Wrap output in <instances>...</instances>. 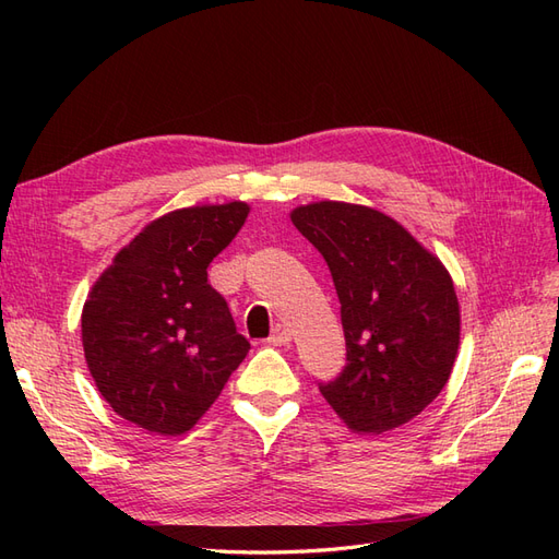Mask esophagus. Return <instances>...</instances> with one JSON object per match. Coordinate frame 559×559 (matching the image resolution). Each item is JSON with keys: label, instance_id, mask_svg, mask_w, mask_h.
Masks as SVG:
<instances>
[{"label": "esophagus", "instance_id": "esophagus-1", "mask_svg": "<svg viewBox=\"0 0 559 559\" xmlns=\"http://www.w3.org/2000/svg\"><path fill=\"white\" fill-rule=\"evenodd\" d=\"M292 341V333L286 331L282 324H277L275 329H273V333H270V337H267V345H275V347H282V345H286Z\"/></svg>", "mask_w": 559, "mask_h": 559}]
</instances>
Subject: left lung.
I'll use <instances>...</instances> for the list:
<instances>
[{"label": "left lung", "mask_w": 559, "mask_h": 559, "mask_svg": "<svg viewBox=\"0 0 559 559\" xmlns=\"http://www.w3.org/2000/svg\"><path fill=\"white\" fill-rule=\"evenodd\" d=\"M324 257L347 364L319 392L354 431L382 433L441 394L460 347V302L443 263L394 218L347 202L292 212Z\"/></svg>", "instance_id": "8db88e82"}]
</instances>
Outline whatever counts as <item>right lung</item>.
<instances>
[{"label":"right lung","instance_id":"1","mask_svg":"<svg viewBox=\"0 0 559 559\" xmlns=\"http://www.w3.org/2000/svg\"><path fill=\"white\" fill-rule=\"evenodd\" d=\"M245 202L177 210L148 224L97 280L81 337L114 413L165 436L189 431L242 364L249 341L210 263L242 228Z\"/></svg>","mask_w":559,"mask_h":559}]
</instances>
